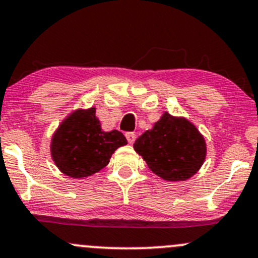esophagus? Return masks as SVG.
I'll use <instances>...</instances> for the list:
<instances>
[{
    "instance_id": "1",
    "label": "esophagus",
    "mask_w": 258,
    "mask_h": 258,
    "mask_svg": "<svg viewBox=\"0 0 258 258\" xmlns=\"http://www.w3.org/2000/svg\"><path fill=\"white\" fill-rule=\"evenodd\" d=\"M126 138H127V141H128V143H131L132 145V143L136 141V134H135V132H127Z\"/></svg>"
}]
</instances>
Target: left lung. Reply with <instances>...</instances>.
<instances>
[{
	"label": "left lung",
	"instance_id": "8db88e82",
	"mask_svg": "<svg viewBox=\"0 0 258 258\" xmlns=\"http://www.w3.org/2000/svg\"><path fill=\"white\" fill-rule=\"evenodd\" d=\"M148 168L168 181H183L202 168L207 157L205 138L188 118L165 112L134 143Z\"/></svg>",
	"mask_w": 258,
	"mask_h": 258
}]
</instances>
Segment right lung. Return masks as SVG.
<instances>
[{"mask_svg":"<svg viewBox=\"0 0 258 258\" xmlns=\"http://www.w3.org/2000/svg\"><path fill=\"white\" fill-rule=\"evenodd\" d=\"M124 145L127 140L122 132L102 131L96 108H78L61 121L51 136L50 154L61 173L81 179L106 167L113 152Z\"/></svg>","mask_w":258,"mask_h":258,"instance_id":"1","label":"right lung"}]
</instances>
